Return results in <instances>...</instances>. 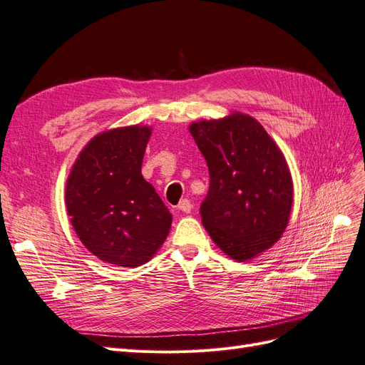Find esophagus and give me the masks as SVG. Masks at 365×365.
Returning a JSON list of instances; mask_svg holds the SVG:
<instances>
[{"mask_svg":"<svg viewBox=\"0 0 365 365\" xmlns=\"http://www.w3.org/2000/svg\"><path fill=\"white\" fill-rule=\"evenodd\" d=\"M191 207H192V205H191V202L188 199H182L180 203L177 205V210L182 211V212H186V214L191 212Z\"/></svg>","mask_w":365,"mask_h":365,"instance_id":"34e87169","label":"esophagus"}]
</instances>
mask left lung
Masks as SVG:
<instances>
[{
  "mask_svg": "<svg viewBox=\"0 0 365 365\" xmlns=\"http://www.w3.org/2000/svg\"><path fill=\"white\" fill-rule=\"evenodd\" d=\"M210 170L202 223L215 245L245 262L272 246L289 222L294 186L275 142L255 119L235 113L190 127Z\"/></svg>",
  "mask_w": 365,
  "mask_h": 365,
  "instance_id": "obj_1",
  "label": "left lung"
}]
</instances>
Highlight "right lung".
<instances>
[{
	"label": "right lung",
	"mask_w": 365,
	"mask_h": 365,
	"mask_svg": "<svg viewBox=\"0 0 365 365\" xmlns=\"http://www.w3.org/2000/svg\"><path fill=\"white\" fill-rule=\"evenodd\" d=\"M150 134L148 127L98 134L67 180L71 225L88 251L106 263H147L170 232L173 215L140 171Z\"/></svg>",
	"instance_id": "obj_1"
}]
</instances>
